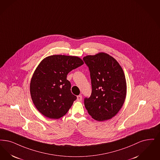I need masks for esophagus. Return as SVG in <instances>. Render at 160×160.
Returning <instances> with one entry per match:
<instances>
[{
	"instance_id": "esophagus-1",
	"label": "esophagus",
	"mask_w": 160,
	"mask_h": 160,
	"mask_svg": "<svg viewBox=\"0 0 160 160\" xmlns=\"http://www.w3.org/2000/svg\"><path fill=\"white\" fill-rule=\"evenodd\" d=\"M82 96L81 95L77 96V101H82Z\"/></svg>"
}]
</instances>
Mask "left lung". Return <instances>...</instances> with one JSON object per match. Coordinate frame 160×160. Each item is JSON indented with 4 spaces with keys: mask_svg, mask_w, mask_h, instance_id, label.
I'll return each instance as SVG.
<instances>
[{
    "mask_svg": "<svg viewBox=\"0 0 160 160\" xmlns=\"http://www.w3.org/2000/svg\"><path fill=\"white\" fill-rule=\"evenodd\" d=\"M89 67L92 93L84 98L89 115L102 122L114 117L124 104L127 84L124 71L115 59L103 52L83 58Z\"/></svg>",
    "mask_w": 160,
    "mask_h": 160,
    "instance_id": "8db88e82",
    "label": "left lung"
}]
</instances>
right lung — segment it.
<instances>
[{
	"label": "right lung",
	"instance_id": "add662e5",
	"mask_svg": "<svg viewBox=\"0 0 160 160\" xmlns=\"http://www.w3.org/2000/svg\"><path fill=\"white\" fill-rule=\"evenodd\" d=\"M84 64L78 57L54 55L45 58L34 71L30 90L32 102L43 115L58 119L65 115L77 97L67 80L71 71Z\"/></svg>",
	"mask_w": 160,
	"mask_h": 160
}]
</instances>
